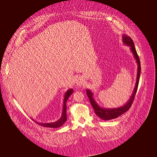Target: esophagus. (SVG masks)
Masks as SVG:
<instances>
[{
    "label": "esophagus",
    "instance_id": "obj_1",
    "mask_svg": "<svg viewBox=\"0 0 157 157\" xmlns=\"http://www.w3.org/2000/svg\"><path fill=\"white\" fill-rule=\"evenodd\" d=\"M84 83H85V81H84L83 79H82V78H79L76 81V85L79 87H81L82 86L84 85Z\"/></svg>",
    "mask_w": 157,
    "mask_h": 157
}]
</instances>
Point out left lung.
Instances as JSON below:
<instances>
[{
    "label": "left lung",
    "mask_w": 157,
    "mask_h": 157,
    "mask_svg": "<svg viewBox=\"0 0 157 157\" xmlns=\"http://www.w3.org/2000/svg\"><path fill=\"white\" fill-rule=\"evenodd\" d=\"M122 41L123 43H124L125 45H127L130 47V49L131 52L132 53L134 59L136 60L137 63V78H136V83L134 88V90L129 100L127 101L125 104L123 106L120 107V108H101V106L98 105L95 100L94 98L93 92L88 89H86V94L89 98L90 103H91L93 108L95 112V114L97 115L98 117H99L101 119L103 120H109L112 119L117 118L118 117L121 116L122 114L127 112L130 108L134 101V98L137 92V90L138 87V84L139 81L140 75H141V64H140L139 58L137 53L136 48L134 46V44L132 39L129 36H126L125 34L122 35Z\"/></svg>",
    "instance_id": "obj_1"
}]
</instances>
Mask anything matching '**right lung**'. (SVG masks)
<instances>
[{"instance_id": "right-lung-1", "label": "right lung", "mask_w": 157, "mask_h": 157, "mask_svg": "<svg viewBox=\"0 0 157 157\" xmlns=\"http://www.w3.org/2000/svg\"><path fill=\"white\" fill-rule=\"evenodd\" d=\"M72 93H73V90L72 88L68 90L65 93L63 102L62 113L61 115V117L59 120H58L55 122H51V123H39L37 121H36V123H37L39 125L43 126L45 127H49V128H58V127H61L66 121V120H67V117H66V111H67V108H66V102L67 101L68 98L72 95Z\"/></svg>"}]
</instances>
